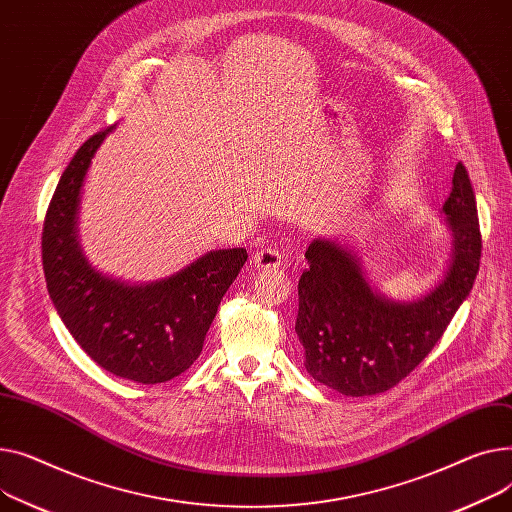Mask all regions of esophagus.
<instances>
[{"label": "esophagus", "mask_w": 512, "mask_h": 512, "mask_svg": "<svg viewBox=\"0 0 512 512\" xmlns=\"http://www.w3.org/2000/svg\"><path fill=\"white\" fill-rule=\"evenodd\" d=\"M281 252L277 248H262L254 254V264L258 268H279L281 266Z\"/></svg>", "instance_id": "obj_1"}]
</instances>
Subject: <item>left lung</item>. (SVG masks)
<instances>
[{"mask_svg":"<svg viewBox=\"0 0 512 512\" xmlns=\"http://www.w3.org/2000/svg\"><path fill=\"white\" fill-rule=\"evenodd\" d=\"M444 215L455 252L444 279L413 304L378 295L353 254L314 239L299 277L295 333L308 374L347 397L378 395L411 374L444 335L469 295L482 258L475 194L463 163L455 167Z\"/></svg>","mask_w":512,"mask_h":512,"instance_id":"8db88e82","label":"left lung"}]
</instances>
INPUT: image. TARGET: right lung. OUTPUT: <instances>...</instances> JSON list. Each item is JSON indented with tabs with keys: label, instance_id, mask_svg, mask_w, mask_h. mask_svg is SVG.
Returning a JSON list of instances; mask_svg holds the SVG:
<instances>
[{
	"label": "right lung",
	"instance_id": "obj_1",
	"mask_svg": "<svg viewBox=\"0 0 512 512\" xmlns=\"http://www.w3.org/2000/svg\"><path fill=\"white\" fill-rule=\"evenodd\" d=\"M111 128L90 136L59 177L43 221V270L57 314L86 355L113 376L157 384L196 362L248 252H208L177 275L140 287L93 270L76 242L78 194L90 159Z\"/></svg>",
	"mask_w": 512,
	"mask_h": 512
}]
</instances>
